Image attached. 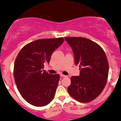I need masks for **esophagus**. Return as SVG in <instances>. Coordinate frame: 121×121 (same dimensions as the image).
<instances>
[{"mask_svg": "<svg viewBox=\"0 0 121 121\" xmlns=\"http://www.w3.org/2000/svg\"><path fill=\"white\" fill-rule=\"evenodd\" d=\"M60 76L61 77V78H65V77H67V76L63 75V74H60Z\"/></svg>", "mask_w": 121, "mask_h": 121, "instance_id": "obj_1", "label": "esophagus"}]
</instances>
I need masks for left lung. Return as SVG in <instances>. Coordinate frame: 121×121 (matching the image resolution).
I'll use <instances>...</instances> for the list:
<instances>
[{"mask_svg": "<svg viewBox=\"0 0 121 121\" xmlns=\"http://www.w3.org/2000/svg\"><path fill=\"white\" fill-rule=\"evenodd\" d=\"M72 47L74 62L79 65L80 75L72 76L69 94L81 103L94 100L101 93L108 79L109 65L103 48L83 37H65Z\"/></svg>", "mask_w": 121, "mask_h": 121, "instance_id": "obj_1", "label": "left lung"}]
</instances>
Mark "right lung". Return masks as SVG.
<instances>
[{"instance_id":"1","label":"right lung","mask_w":121,"mask_h":121,"mask_svg":"<svg viewBox=\"0 0 121 121\" xmlns=\"http://www.w3.org/2000/svg\"><path fill=\"white\" fill-rule=\"evenodd\" d=\"M63 38L37 39L22 48L14 66V78L21 95L34 106L48 105L55 96L60 76L43 70Z\"/></svg>"}]
</instances>
